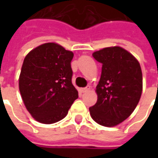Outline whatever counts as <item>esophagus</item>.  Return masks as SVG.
Segmentation results:
<instances>
[{
	"label": "esophagus",
	"mask_w": 158,
	"mask_h": 158,
	"mask_svg": "<svg viewBox=\"0 0 158 158\" xmlns=\"http://www.w3.org/2000/svg\"><path fill=\"white\" fill-rule=\"evenodd\" d=\"M90 89V86H88V87H86V88H82L81 89V91H82V93H84V92H87Z\"/></svg>",
	"instance_id": "obj_1"
}]
</instances>
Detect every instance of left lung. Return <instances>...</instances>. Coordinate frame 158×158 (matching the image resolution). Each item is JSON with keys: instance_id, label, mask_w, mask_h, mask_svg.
Instances as JSON below:
<instances>
[{"instance_id": "8db88e82", "label": "left lung", "mask_w": 158, "mask_h": 158, "mask_svg": "<svg viewBox=\"0 0 158 158\" xmlns=\"http://www.w3.org/2000/svg\"><path fill=\"white\" fill-rule=\"evenodd\" d=\"M92 55L102 63V72L96 89L98 101L89 107V113L99 125L114 127L128 118L139 103L143 91L141 66L119 46L106 47Z\"/></svg>"}]
</instances>
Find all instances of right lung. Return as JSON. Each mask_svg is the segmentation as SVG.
Masks as SVG:
<instances>
[{
  "mask_svg": "<svg viewBox=\"0 0 158 158\" xmlns=\"http://www.w3.org/2000/svg\"><path fill=\"white\" fill-rule=\"evenodd\" d=\"M74 53L46 43L28 53L19 76L23 104L37 121L52 124L66 117L78 91L72 84Z\"/></svg>",
  "mask_w": 158,
  "mask_h": 158,
  "instance_id": "add662e5",
  "label": "right lung"
}]
</instances>
